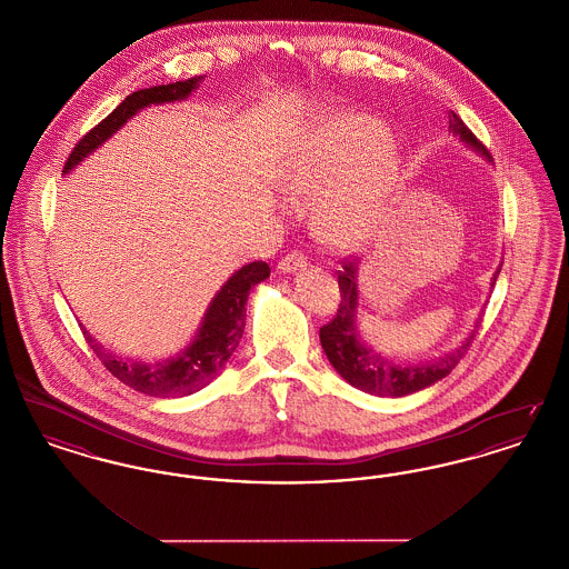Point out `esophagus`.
<instances>
[{"instance_id": "34e87169", "label": "esophagus", "mask_w": 569, "mask_h": 569, "mask_svg": "<svg viewBox=\"0 0 569 569\" xmlns=\"http://www.w3.org/2000/svg\"><path fill=\"white\" fill-rule=\"evenodd\" d=\"M307 267V256L300 253V251H290L288 256H283L277 264V269L281 272L298 271V269H305Z\"/></svg>"}]
</instances>
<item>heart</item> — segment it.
Here are the masks:
<instances>
[{
	"label": "heart",
	"instance_id": "b5f03b06",
	"mask_svg": "<svg viewBox=\"0 0 569 569\" xmlns=\"http://www.w3.org/2000/svg\"><path fill=\"white\" fill-rule=\"evenodd\" d=\"M397 170L388 130L369 114L332 117L300 138L283 168V190L313 200V228L343 251L369 243Z\"/></svg>",
	"mask_w": 569,
	"mask_h": 569
}]
</instances>
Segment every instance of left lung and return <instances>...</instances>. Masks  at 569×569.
Here are the masks:
<instances>
[{"mask_svg":"<svg viewBox=\"0 0 569 569\" xmlns=\"http://www.w3.org/2000/svg\"><path fill=\"white\" fill-rule=\"evenodd\" d=\"M448 119H450L452 134L459 136L462 142H467L469 147H473L476 151H480L490 160L487 147L460 121V117L455 110L448 112ZM341 264H343V271L337 272L339 292H341L339 309H337V316L320 328L322 348H325L330 365L339 371L341 378L350 381L353 388L369 392V395L406 397V395L433 386L435 381L446 378L459 365L460 358L473 343L480 322L476 325V330L460 343L459 348H455L452 352L443 353L435 360H429V362L397 365L392 360H386L381 353L367 348L365 341H360V337L356 332L358 262L343 260ZM499 271L501 269H497V272L492 274V286L497 281Z\"/></svg>","mask_w":569,"mask_h":569,"instance_id":"obj_1","label":"left lung"}]
</instances>
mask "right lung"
Returning <instances> with one entry per match:
<instances>
[{"instance_id": "obj_1", "label": "right lung", "mask_w": 569, "mask_h": 569, "mask_svg": "<svg viewBox=\"0 0 569 569\" xmlns=\"http://www.w3.org/2000/svg\"><path fill=\"white\" fill-rule=\"evenodd\" d=\"M200 81H202L200 77H191L188 81L158 84V87L130 93L107 119H102L93 130L82 136L63 166V172L72 170L82 158H87L93 149H98L134 112L147 109L151 104L183 100ZM269 274L271 269L262 260L244 264L243 269L234 272L211 300L209 311L204 313V322L200 326L196 339L191 341L190 348H186L177 358H170L163 362H151V365L123 360L107 352L81 326L82 337L110 373L138 392L149 397L193 395L219 376L226 360L237 350L243 337L244 302L249 297V290L256 283L264 281Z\"/></svg>"}]
</instances>
